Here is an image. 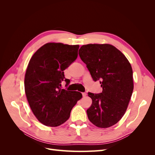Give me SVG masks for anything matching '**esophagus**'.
<instances>
[{"label": "esophagus", "instance_id": "34e87169", "mask_svg": "<svg viewBox=\"0 0 155 155\" xmlns=\"http://www.w3.org/2000/svg\"><path fill=\"white\" fill-rule=\"evenodd\" d=\"M82 95H83V97H85L87 96V93L86 92H83L82 93Z\"/></svg>", "mask_w": 155, "mask_h": 155}]
</instances>
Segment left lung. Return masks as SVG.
Returning <instances> with one entry per match:
<instances>
[{
  "label": "left lung",
  "instance_id": "obj_1",
  "mask_svg": "<svg viewBox=\"0 0 155 155\" xmlns=\"http://www.w3.org/2000/svg\"><path fill=\"white\" fill-rule=\"evenodd\" d=\"M79 50L93 80L99 81L103 88L99 94L88 92L92 100L87 110L88 118L98 127H109L118 122L127 108L134 88L132 67L110 45L89 44Z\"/></svg>",
  "mask_w": 155,
  "mask_h": 155
}]
</instances>
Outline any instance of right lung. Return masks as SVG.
<instances>
[{
    "mask_svg": "<svg viewBox=\"0 0 155 155\" xmlns=\"http://www.w3.org/2000/svg\"><path fill=\"white\" fill-rule=\"evenodd\" d=\"M79 45L49 43L37 50L30 60L25 74V93L30 107L41 124L57 127L64 123L81 92L62 89L68 79L64 70L78 58Z\"/></svg>",
    "mask_w": 155,
    "mask_h": 155,
    "instance_id": "right-lung-1",
    "label": "right lung"
}]
</instances>
